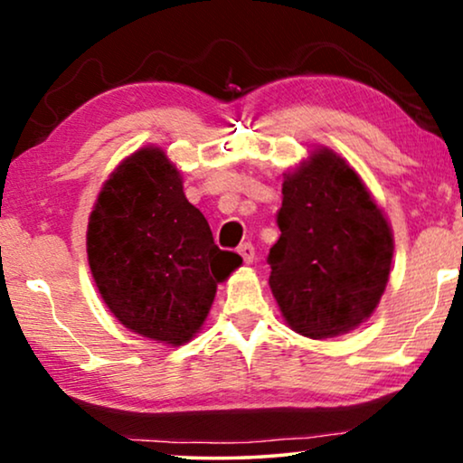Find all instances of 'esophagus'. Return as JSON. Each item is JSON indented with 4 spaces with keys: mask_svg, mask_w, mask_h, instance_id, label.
<instances>
[{
    "mask_svg": "<svg viewBox=\"0 0 463 463\" xmlns=\"http://www.w3.org/2000/svg\"><path fill=\"white\" fill-rule=\"evenodd\" d=\"M238 252H240V255H242V259H244V263H252V259H255V246H252V244H249V242H246V244H242V246H240V249H238Z\"/></svg>",
    "mask_w": 463,
    "mask_h": 463,
    "instance_id": "obj_1",
    "label": "esophagus"
}]
</instances>
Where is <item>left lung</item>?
<instances>
[{
  "label": "left lung",
  "mask_w": 463,
  "mask_h": 463,
  "mask_svg": "<svg viewBox=\"0 0 463 463\" xmlns=\"http://www.w3.org/2000/svg\"><path fill=\"white\" fill-rule=\"evenodd\" d=\"M278 227L268 261L284 322L331 339L369 320L388 287L394 233L350 162L318 145L284 173Z\"/></svg>",
  "instance_id": "left-lung-1"
}]
</instances>
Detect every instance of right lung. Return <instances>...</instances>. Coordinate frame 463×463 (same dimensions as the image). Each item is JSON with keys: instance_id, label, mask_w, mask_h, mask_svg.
Segmentation results:
<instances>
[{"instance_id": "add662e5", "label": "right lung", "mask_w": 463, "mask_h": 463, "mask_svg": "<svg viewBox=\"0 0 463 463\" xmlns=\"http://www.w3.org/2000/svg\"><path fill=\"white\" fill-rule=\"evenodd\" d=\"M86 252L107 309L128 331L179 347L200 333L217 284L242 259L221 250L166 151L145 145L107 176L88 217Z\"/></svg>"}]
</instances>
